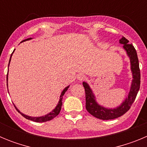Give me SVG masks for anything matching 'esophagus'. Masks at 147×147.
<instances>
[{"mask_svg": "<svg viewBox=\"0 0 147 147\" xmlns=\"http://www.w3.org/2000/svg\"><path fill=\"white\" fill-rule=\"evenodd\" d=\"M85 75L82 74H79V75H78V76H77L78 80H80V81H82V80H84V79H85Z\"/></svg>", "mask_w": 147, "mask_h": 147, "instance_id": "esophagus-1", "label": "esophagus"}]
</instances>
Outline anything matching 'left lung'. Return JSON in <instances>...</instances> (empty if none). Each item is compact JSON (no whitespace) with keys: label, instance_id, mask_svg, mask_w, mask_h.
<instances>
[{"label":"left lung","instance_id":"1","mask_svg":"<svg viewBox=\"0 0 147 147\" xmlns=\"http://www.w3.org/2000/svg\"><path fill=\"white\" fill-rule=\"evenodd\" d=\"M119 43L123 45V49L127 53V57L130 61V69L132 72V80L130 89L127 97L121 103L120 105L114 108H108L103 107L97 102L93 90L86 82H83L82 85L85 90V107L88 112L94 117L102 120H111L120 117L128 111L134 102L139 90L141 84V73H140L139 62L138 59L136 50L132 44H129V41L122 37L119 40Z\"/></svg>","mask_w":147,"mask_h":147}]
</instances>
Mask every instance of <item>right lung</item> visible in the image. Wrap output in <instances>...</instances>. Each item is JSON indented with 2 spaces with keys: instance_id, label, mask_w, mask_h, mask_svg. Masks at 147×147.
I'll list each match as a JSON object with an SVG mask.
<instances>
[{
  "instance_id": "1",
  "label": "right lung",
  "mask_w": 147,
  "mask_h": 147,
  "mask_svg": "<svg viewBox=\"0 0 147 147\" xmlns=\"http://www.w3.org/2000/svg\"><path fill=\"white\" fill-rule=\"evenodd\" d=\"M32 38H28L26 39V40H23L21 42H25V41H27V40H32ZM14 51H15V50H14ZM14 51L12 52V54H11V57H10V59H9V63H10V61H11V56H12L13 53H14ZM9 66H8V70H9ZM8 74H9V71H8ZM8 74H7V76H6V82H7V87H8ZM70 87V85H68V86L65 87V88L63 89V90L62 91V93H61L60 94V96H59V102H58V104L57 105V106H56L55 108L54 109V110H52V111H51L49 113L46 114V115H42V116H39V117H33V116H29V115H25L24 113H21L20 111V110H18V108H17V107L15 106V105H14V106H15V107L16 108V110H18V112L20 113V114H21L22 115H23V117L26 118V119H28V120H31V121H35V122H45V121H50V120H52L53 119H54V118L56 117V116H57L58 115H59V112H60L61 110V108H62V98H63V96H64L65 93L66 91L67 90V89H68V88Z\"/></svg>"
}]
</instances>
